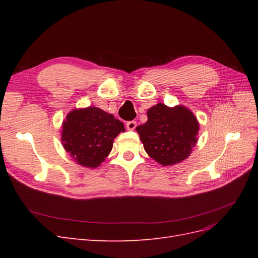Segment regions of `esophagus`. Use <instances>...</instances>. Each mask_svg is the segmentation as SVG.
Instances as JSON below:
<instances>
[{
	"mask_svg": "<svg viewBox=\"0 0 258 258\" xmlns=\"http://www.w3.org/2000/svg\"><path fill=\"white\" fill-rule=\"evenodd\" d=\"M126 127L128 130H135L136 127H137V121L135 120H130L126 123Z\"/></svg>",
	"mask_w": 258,
	"mask_h": 258,
	"instance_id": "34e87169",
	"label": "esophagus"
}]
</instances>
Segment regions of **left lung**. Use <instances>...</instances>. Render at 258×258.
Wrapping results in <instances>:
<instances>
[{"instance_id": "8db88e82", "label": "left lung", "mask_w": 258, "mask_h": 258, "mask_svg": "<svg viewBox=\"0 0 258 258\" xmlns=\"http://www.w3.org/2000/svg\"><path fill=\"white\" fill-rule=\"evenodd\" d=\"M144 150L162 166H173L188 158L198 141L199 122L184 105L158 103L147 110V121L136 128Z\"/></svg>"}]
</instances>
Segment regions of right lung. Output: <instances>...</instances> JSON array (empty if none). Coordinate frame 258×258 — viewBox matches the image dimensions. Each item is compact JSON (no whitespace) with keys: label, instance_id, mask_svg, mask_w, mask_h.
I'll return each instance as SVG.
<instances>
[{"label":"right lung","instance_id":"obj_1","mask_svg":"<svg viewBox=\"0 0 258 258\" xmlns=\"http://www.w3.org/2000/svg\"><path fill=\"white\" fill-rule=\"evenodd\" d=\"M123 123L96 106L74 108L62 121L61 142L74 161L96 169L111 153Z\"/></svg>","mask_w":258,"mask_h":258}]
</instances>
